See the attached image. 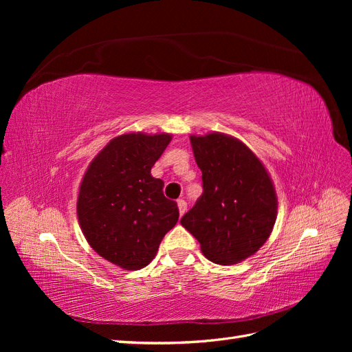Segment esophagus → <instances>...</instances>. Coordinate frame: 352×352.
<instances>
[{"label": "esophagus", "mask_w": 352, "mask_h": 352, "mask_svg": "<svg viewBox=\"0 0 352 352\" xmlns=\"http://www.w3.org/2000/svg\"><path fill=\"white\" fill-rule=\"evenodd\" d=\"M177 208H179V214H180V216H184V214H185V211H186V208H188V206H186V201H185V199H177Z\"/></svg>", "instance_id": "esophagus-1"}]
</instances>
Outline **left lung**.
<instances>
[{
	"instance_id": "8db88e82",
	"label": "left lung",
	"mask_w": 352,
	"mask_h": 352,
	"mask_svg": "<svg viewBox=\"0 0 352 352\" xmlns=\"http://www.w3.org/2000/svg\"><path fill=\"white\" fill-rule=\"evenodd\" d=\"M189 140L202 172V195L180 223L210 261L238 264L257 252L273 230L278 217L273 180L236 138L211 132Z\"/></svg>"
}]
</instances>
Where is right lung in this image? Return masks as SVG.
<instances>
[{
    "instance_id": "add662e5",
    "label": "right lung",
    "mask_w": 352,
    "mask_h": 352,
    "mask_svg": "<svg viewBox=\"0 0 352 352\" xmlns=\"http://www.w3.org/2000/svg\"><path fill=\"white\" fill-rule=\"evenodd\" d=\"M172 141L170 133H123L97 154L79 186L78 219L91 248L124 270L150 264L179 210L163 194L151 167Z\"/></svg>"
}]
</instances>
